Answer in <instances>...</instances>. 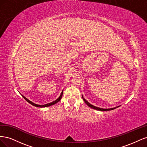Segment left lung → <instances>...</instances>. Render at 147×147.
<instances>
[{"label":"left lung","mask_w":147,"mask_h":147,"mask_svg":"<svg viewBox=\"0 0 147 147\" xmlns=\"http://www.w3.org/2000/svg\"><path fill=\"white\" fill-rule=\"evenodd\" d=\"M82 98H83V100L84 101V102H85V103H86V104L89 107H91V108H92V109H95V110H99V111H109V110H113V109H117V108L119 107V106H121V105H119V106L111 108V109H102V108L97 107H96V106H94V105H93L91 104L90 103V102H88L84 98V97L83 96V95H82Z\"/></svg>","instance_id":"left-lung-1"}]
</instances>
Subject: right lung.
Wrapping results in <instances>:
<instances>
[{"instance_id": "1", "label": "right lung", "mask_w": 147, "mask_h": 147, "mask_svg": "<svg viewBox=\"0 0 147 147\" xmlns=\"http://www.w3.org/2000/svg\"><path fill=\"white\" fill-rule=\"evenodd\" d=\"M63 91H62V92L61 93V94H60L59 97L58 98H57L56 100H55V101H53V102H50V103H48V104H45V105H38V104H35V103H34V102H32V101H30V100H29V99H28L26 98V97H24L23 95H21V96H23V98H24L26 101L28 102L29 104H30L31 105H34V106H35V107H50V106H51V105H54V104L57 103V102H58L61 99L62 97H63Z\"/></svg>"}]
</instances>
